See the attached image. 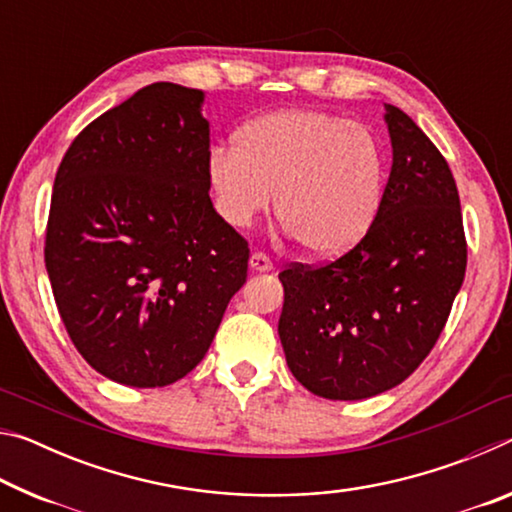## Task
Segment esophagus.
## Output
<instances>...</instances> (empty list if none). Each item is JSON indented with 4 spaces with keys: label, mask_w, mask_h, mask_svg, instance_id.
<instances>
[{
    "label": "esophagus",
    "mask_w": 512,
    "mask_h": 512,
    "mask_svg": "<svg viewBox=\"0 0 512 512\" xmlns=\"http://www.w3.org/2000/svg\"><path fill=\"white\" fill-rule=\"evenodd\" d=\"M250 268H253V271H259V273H266V271H271L273 268V259L268 257L266 253H253L250 255Z\"/></svg>",
    "instance_id": "obj_1"
}]
</instances>
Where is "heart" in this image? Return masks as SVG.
<instances>
[{
  "instance_id": "obj_1",
  "label": "heart",
  "mask_w": 512,
  "mask_h": 512,
  "mask_svg": "<svg viewBox=\"0 0 512 512\" xmlns=\"http://www.w3.org/2000/svg\"><path fill=\"white\" fill-rule=\"evenodd\" d=\"M216 205L246 230L273 203L309 253L332 257L359 244L384 198V149L368 126L316 108L268 112L239 128L235 146L207 155Z\"/></svg>"
}]
</instances>
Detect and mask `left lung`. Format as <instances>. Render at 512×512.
<instances>
[{"mask_svg": "<svg viewBox=\"0 0 512 512\" xmlns=\"http://www.w3.org/2000/svg\"><path fill=\"white\" fill-rule=\"evenodd\" d=\"M391 176L375 223L332 262L289 264L277 323L289 370L325 400L388 391L427 359L467 266L449 164L418 124L386 103Z\"/></svg>", "mask_w": 512, "mask_h": 512, "instance_id": "obj_1", "label": "left lung"}]
</instances>
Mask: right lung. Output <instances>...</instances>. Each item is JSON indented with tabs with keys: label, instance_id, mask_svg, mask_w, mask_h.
I'll use <instances>...</instances> for the list:
<instances>
[{
	"label": "right lung",
	"instance_id": "obj_1",
	"mask_svg": "<svg viewBox=\"0 0 512 512\" xmlns=\"http://www.w3.org/2000/svg\"><path fill=\"white\" fill-rule=\"evenodd\" d=\"M203 92L151 83L103 112L56 171L45 264L74 348L117 384L192 372L248 273L210 198Z\"/></svg>",
	"mask_w": 512,
	"mask_h": 512
}]
</instances>
